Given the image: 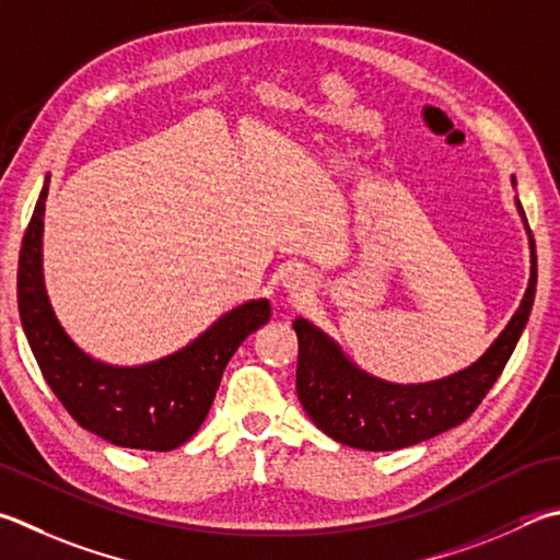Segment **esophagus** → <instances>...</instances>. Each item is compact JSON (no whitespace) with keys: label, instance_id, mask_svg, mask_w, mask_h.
<instances>
[{"label":"esophagus","instance_id":"34e87169","mask_svg":"<svg viewBox=\"0 0 560 560\" xmlns=\"http://www.w3.org/2000/svg\"><path fill=\"white\" fill-rule=\"evenodd\" d=\"M283 289L289 291V296H291V299L301 301V299H306V296H308L311 289H313V283H311V277H308L306 271H301V269H289L287 273H283Z\"/></svg>","mask_w":560,"mask_h":560}]
</instances>
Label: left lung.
Instances as JSON below:
<instances>
[{
	"instance_id": "obj_1",
	"label": "left lung",
	"mask_w": 560,
	"mask_h": 560,
	"mask_svg": "<svg viewBox=\"0 0 560 560\" xmlns=\"http://www.w3.org/2000/svg\"><path fill=\"white\" fill-rule=\"evenodd\" d=\"M512 186L516 178L512 176ZM532 254V273L520 308L470 368L443 380L396 384L360 370L328 332L293 320L299 338L296 392L303 409L332 441L360 451H399L433 439L470 416L500 377L520 342L536 296V247L520 198H514Z\"/></svg>"
}]
</instances>
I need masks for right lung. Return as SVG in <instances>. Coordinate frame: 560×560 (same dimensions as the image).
Segmentation results:
<instances>
[{"mask_svg": "<svg viewBox=\"0 0 560 560\" xmlns=\"http://www.w3.org/2000/svg\"><path fill=\"white\" fill-rule=\"evenodd\" d=\"M46 176L19 252V318L46 382L85 431L119 448L174 451L200 429L232 354L271 318L269 299L222 313L186 348L154 362L109 364L70 338L44 279Z\"/></svg>", "mask_w": 560, "mask_h": 560, "instance_id": "obj_1", "label": "right lung"}]
</instances>
